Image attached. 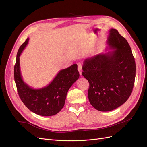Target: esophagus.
<instances>
[{"mask_svg":"<svg viewBox=\"0 0 147 147\" xmlns=\"http://www.w3.org/2000/svg\"><path fill=\"white\" fill-rule=\"evenodd\" d=\"M78 70L80 75H81V73H82V65H81V64H80V63H79L78 64Z\"/></svg>","mask_w":147,"mask_h":147,"instance_id":"34e87169","label":"esophagus"}]
</instances>
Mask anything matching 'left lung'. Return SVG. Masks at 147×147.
Wrapping results in <instances>:
<instances>
[{"instance_id": "1", "label": "left lung", "mask_w": 147, "mask_h": 147, "mask_svg": "<svg viewBox=\"0 0 147 147\" xmlns=\"http://www.w3.org/2000/svg\"><path fill=\"white\" fill-rule=\"evenodd\" d=\"M107 43L113 51L86 58L82 72L89 83V102L101 111L113 110L127 101L136 76L134 58L126 39L111 29Z\"/></svg>"}]
</instances>
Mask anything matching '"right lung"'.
<instances>
[{
  "label": "right lung",
  "instance_id": "right-lung-1",
  "mask_svg": "<svg viewBox=\"0 0 147 147\" xmlns=\"http://www.w3.org/2000/svg\"><path fill=\"white\" fill-rule=\"evenodd\" d=\"M28 42L29 38L20 46L17 54L14 74L17 92L23 103L34 113L43 116L55 115L63 107L70 87L79 78L77 64L61 70L47 86L32 89L23 81L20 69V56Z\"/></svg>",
  "mask_w": 147,
  "mask_h": 147
}]
</instances>
